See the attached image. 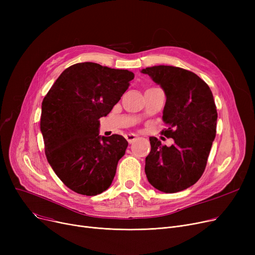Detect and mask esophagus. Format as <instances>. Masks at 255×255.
I'll list each match as a JSON object with an SVG mask.
<instances>
[{
  "label": "esophagus",
  "mask_w": 255,
  "mask_h": 255,
  "mask_svg": "<svg viewBox=\"0 0 255 255\" xmlns=\"http://www.w3.org/2000/svg\"><path fill=\"white\" fill-rule=\"evenodd\" d=\"M125 138L128 140L129 143H132V142H134L136 140L137 136L135 134H132V133H129V134L125 135Z\"/></svg>",
  "instance_id": "esophagus-1"
}]
</instances>
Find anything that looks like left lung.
Segmentation results:
<instances>
[{"mask_svg":"<svg viewBox=\"0 0 255 255\" xmlns=\"http://www.w3.org/2000/svg\"><path fill=\"white\" fill-rule=\"evenodd\" d=\"M166 95L162 134L173 138L170 146L150 137L151 152L144 171L150 184L165 193H176L194 185L205 171L216 136L217 110L209 86L195 73L173 66L142 69Z\"/></svg>","mask_w":255,"mask_h":255,"instance_id":"left-lung-1","label":"left lung"}]
</instances>
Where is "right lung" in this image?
<instances>
[{
	"instance_id": "obj_1",
	"label": "right lung",
	"mask_w": 255,
	"mask_h": 255,
	"mask_svg": "<svg viewBox=\"0 0 255 255\" xmlns=\"http://www.w3.org/2000/svg\"><path fill=\"white\" fill-rule=\"evenodd\" d=\"M133 78L128 70L77 63L45 95L40 120L45 155L72 191L93 196L111 186L128 141L119 134L100 136L99 119L111 113Z\"/></svg>"
}]
</instances>
